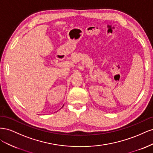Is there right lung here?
<instances>
[{"mask_svg":"<svg viewBox=\"0 0 153 153\" xmlns=\"http://www.w3.org/2000/svg\"><path fill=\"white\" fill-rule=\"evenodd\" d=\"M63 106H64V105H63Z\"/></svg>","mask_w":153,"mask_h":153,"instance_id":"obj_1","label":"right lung"}]
</instances>
